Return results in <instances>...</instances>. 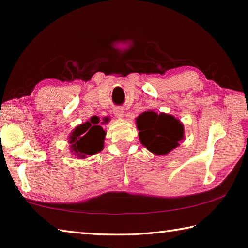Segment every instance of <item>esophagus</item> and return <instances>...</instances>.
Returning <instances> with one entry per match:
<instances>
[{
    "label": "esophagus",
    "instance_id": "34e87169",
    "mask_svg": "<svg viewBox=\"0 0 248 248\" xmlns=\"http://www.w3.org/2000/svg\"><path fill=\"white\" fill-rule=\"evenodd\" d=\"M114 114L116 117H123L124 110L119 107H116V108H114Z\"/></svg>",
    "mask_w": 248,
    "mask_h": 248
}]
</instances>
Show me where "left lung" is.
I'll return each instance as SVG.
<instances>
[{"label": "left lung", "instance_id": "8db88e82", "mask_svg": "<svg viewBox=\"0 0 248 248\" xmlns=\"http://www.w3.org/2000/svg\"><path fill=\"white\" fill-rule=\"evenodd\" d=\"M137 125L141 143L157 155H165L177 148L184 138L183 124L166 114L144 111L137 118Z\"/></svg>", "mask_w": 248, "mask_h": 248}]
</instances>
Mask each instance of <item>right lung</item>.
Returning <instances> with one entry per match:
<instances>
[{
	"instance_id": "add662e5",
	"label": "right lung",
	"mask_w": 248,
	"mask_h": 248,
	"mask_svg": "<svg viewBox=\"0 0 248 248\" xmlns=\"http://www.w3.org/2000/svg\"><path fill=\"white\" fill-rule=\"evenodd\" d=\"M106 132L99 125L98 117H92L90 121L78 125L70 136V148L78 157L98 153L104 148Z\"/></svg>"
}]
</instances>
